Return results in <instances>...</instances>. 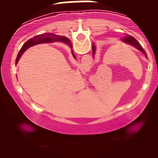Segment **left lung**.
I'll use <instances>...</instances> for the list:
<instances>
[{
	"label": "left lung",
	"instance_id": "8db88e82",
	"mask_svg": "<svg viewBox=\"0 0 158 158\" xmlns=\"http://www.w3.org/2000/svg\"><path fill=\"white\" fill-rule=\"evenodd\" d=\"M123 41H124V42L127 43V44L131 45V46L135 47V48L138 49L139 51L142 52L146 56V57L147 58V55H146V52L144 50V49L142 48V46H141L140 44H139L138 41H137V40L135 39V38H133L131 35H126V37L123 38ZM92 51H93V56H94V55H95V52H96V48H95V46H94V44H92Z\"/></svg>",
	"mask_w": 158,
	"mask_h": 158
}]
</instances>
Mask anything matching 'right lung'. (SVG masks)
I'll use <instances>...</instances> for the list:
<instances>
[{
  "instance_id": "add662e5",
  "label": "right lung",
  "mask_w": 158,
  "mask_h": 158,
  "mask_svg": "<svg viewBox=\"0 0 158 158\" xmlns=\"http://www.w3.org/2000/svg\"><path fill=\"white\" fill-rule=\"evenodd\" d=\"M54 41H61V42H64L65 44H68L70 48H72V44L71 42H70V41L68 39V38L64 37V36L57 35L52 33H43V34H41V35H35V37L29 39L27 42H25L24 44H23L22 48H21L19 54H18L15 63L17 64L18 61H19L20 57H21V56L23 54V52L26 50H27L29 48H30V47L34 46V45H36V44H43V43H51V42H54ZM72 54H73V57L76 59L75 56H74L73 54V50H72Z\"/></svg>"
}]
</instances>
